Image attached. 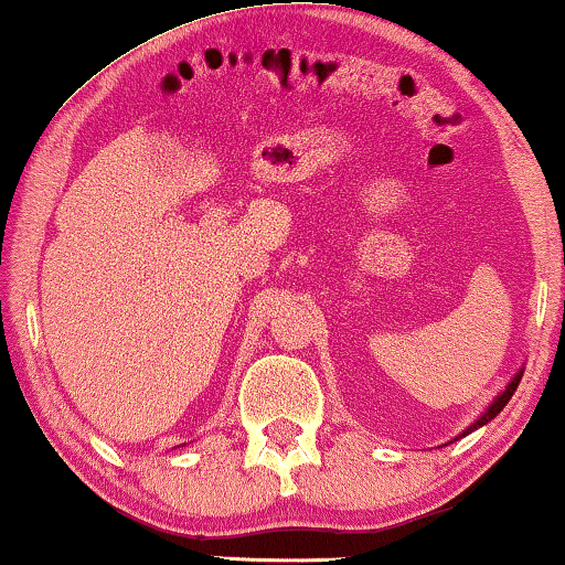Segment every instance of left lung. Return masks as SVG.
I'll use <instances>...</instances> for the list:
<instances>
[{
    "label": "left lung",
    "mask_w": 565,
    "mask_h": 565,
    "mask_svg": "<svg viewBox=\"0 0 565 565\" xmlns=\"http://www.w3.org/2000/svg\"><path fill=\"white\" fill-rule=\"evenodd\" d=\"M521 376H523V369L519 371V374H515V376L511 379V384H509V386H505V388L501 391V394H499V396H495V398L491 401V406H489V408H486V411H483V414H481V416H478V418L473 420V424H471V426H468L463 434H458L456 438H463V436H468V434H471V431H476V428H481V426H486V424H489V420H491V418H495V416H499V414H501V411H503V406H505V404H509V401H511V396L515 394V388H519V384H521Z\"/></svg>",
    "instance_id": "obj_1"
}]
</instances>
